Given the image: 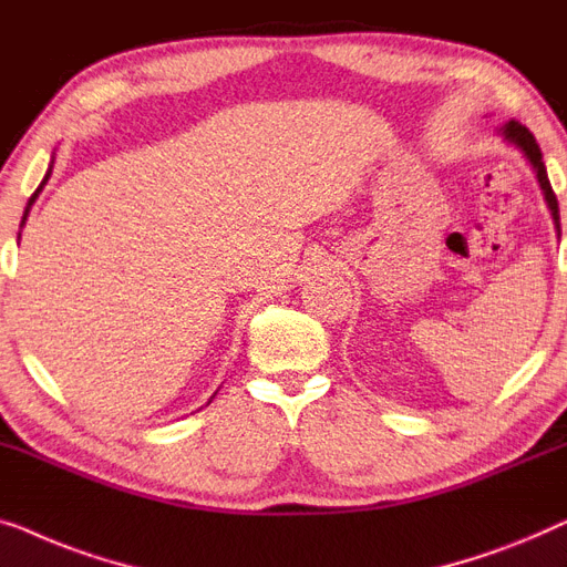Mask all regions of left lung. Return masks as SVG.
<instances>
[{
    "instance_id": "left-lung-1",
    "label": "left lung",
    "mask_w": 567,
    "mask_h": 567,
    "mask_svg": "<svg viewBox=\"0 0 567 567\" xmlns=\"http://www.w3.org/2000/svg\"><path fill=\"white\" fill-rule=\"evenodd\" d=\"M501 133L506 135V141L516 143V146L524 151V156L529 158L532 169H534V174H537V182H539L542 193H545V200H547L549 213H553L555 226H557V230H560V210H557V197L553 193V185H549V179H547V169H545V162H542V151H539L537 138H534V135L529 133V127L522 125V123H516V121H508V123L501 125Z\"/></svg>"
}]
</instances>
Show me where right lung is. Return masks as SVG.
Here are the masks:
<instances>
[{
    "instance_id": "add662e5",
    "label": "right lung",
    "mask_w": 567,
    "mask_h": 567,
    "mask_svg": "<svg viewBox=\"0 0 567 567\" xmlns=\"http://www.w3.org/2000/svg\"><path fill=\"white\" fill-rule=\"evenodd\" d=\"M48 177H51V172H48V174H45V179H43V185H45V182H48ZM43 185H41V187H38V189H35V195H33V197H30V203H28V207H30V205H33V203H35V197H38V193H41V189H43ZM25 218H28V210H25V215H22V223H25Z\"/></svg>"
}]
</instances>
